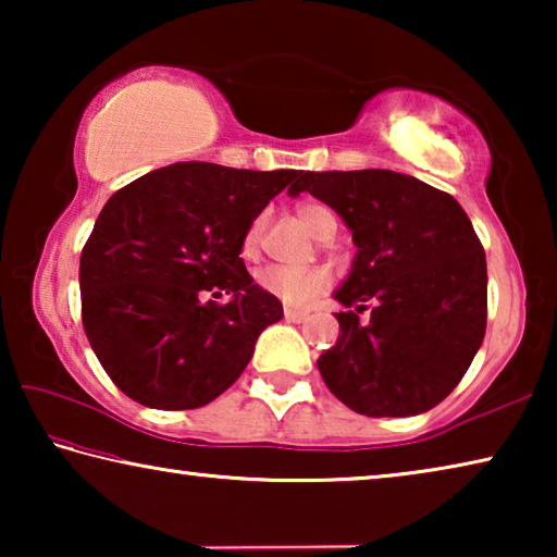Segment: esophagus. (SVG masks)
Masks as SVG:
<instances>
[{"mask_svg": "<svg viewBox=\"0 0 557 557\" xmlns=\"http://www.w3.org/2000/svg\"><path fill=\"white\" fill-rule=\"evenodd\" d=\"M309 317V309H297V307H285V319L287 322H305Z\"/></svg>", "mask_w": 557, "mask_h": 557, "instance_id": "esophagus-1", "label": "esophagus"}]
</instances>
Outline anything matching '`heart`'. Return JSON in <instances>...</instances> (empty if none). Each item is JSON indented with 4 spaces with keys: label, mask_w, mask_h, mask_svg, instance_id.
Listing matches in <instances>:
<instances>
[{
    "label": "heart",
    "mask_w": 557,
    "mask_h": 557,
    "mask_svg": "<svg viewBox=\"0 0 557 557\" xmlns=\"http://www.w3.org/2000/svg\"><path fill=\"white\" fill-rule=\"evenodd\" d=\"M297 215L305 228L319 240H332L338 228L336 211L322 201H305L297 206ZM262 231H265V219L256 215L245 228L240 238V252L245 258H256L262 243ZM256 282L260 289L270 292L292 307H305L332 287V272L326 268H282L268 265L258 270Z\"/></svg>",
    "instance_id": "1"
}]
</instances>
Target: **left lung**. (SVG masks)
I'll return each instance as SVG.
<instances>
[{
  "label": "left lung",
  "mask_w": 557,
  "mask_h": 557,
  "mask_svg": "<svg viewBox=\"0 0 557 557\" xmlns=\"http://www.w3.org/2000/svg\"><path fill=\"white\" fill-rule=\"evenodd\" d=\"M309 191L342 215L356 258L336 289L342 334L319 356L326 388L369 418H408L457 388L486 332V256L469 215L420 178L301 172Z\"/></svg>",
  "instance_id": "obj_1"
}]
</instances>
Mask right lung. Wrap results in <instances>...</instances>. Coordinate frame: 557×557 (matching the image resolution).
<instances>
[{
  "label": "right lung",
  "mask_w": 557,
  "mask_h": 557,
  "mask_svg": "<svg viewBox=\"0 0 557 557\" xmlns=\"http://www.w3.org/2000/svg\"><path fill=\"white\" fill-rule=\"evenodd\" d=\"M297 169H154L102 206L81 252L83 329L110 381L147 408L194 410L238 381L282 305L240 238ZM231 294L225 306L209 296Z\"/></svg>",
  "instance_id": "1"
}]
</instances>
